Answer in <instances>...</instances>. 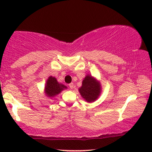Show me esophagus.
I'll list each match as a JSON object with an SVG mask.
<instances>
[{
    "instance_id": "esophagus-1",
    "label": "esophagus",
    "mask_w": 152,
    "mask_h": 152,
    "mask_svg": "<svg viewBox=\"0 0 152 152\" xmlns=\"http://www.w3.org/2000/svg\"><path fill=\"white\" fill-rule=\"evenodd\" d=\"M69 87H70V88L71 89H72V88H74V84H73V83L69 84Z\"/></svg>"
}]
</instances>
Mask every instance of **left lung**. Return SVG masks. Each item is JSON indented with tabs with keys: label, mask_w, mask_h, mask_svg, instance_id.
Returning <instances> with one entry per match:
<instances>
[{
	"label": "left lung",
	"mask_w": 152,
	"mask_h": 152,
	"mask_svg": "<svg viewBox=\"0 0 152 152\" xmlns=\"http://www.w3.org/2000/svg\"><path fill=\"white\" fill-rule=\"evenodd\" d=\"M79 92L87 102H94L99 96L101 85L92 76H86Z\"/></svg>",
	"instance_id": "left-lung-1"
}]
</instances>
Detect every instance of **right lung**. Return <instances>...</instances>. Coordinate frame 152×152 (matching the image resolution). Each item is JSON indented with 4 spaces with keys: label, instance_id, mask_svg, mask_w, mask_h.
<instances>
[{
    "label": "right lung",
    "instance_id": "obj_1",
    "mask_svg": "<svg viewBox=\"0 0 152 152\" xmlns=\"http://www.w3.org/2000/svg\"><path fill=\"white\" fill-rule=\"evenodd\" d=\"M66 86L61 84H59L57 80L54 77H49L46 82L45 86V93L49 97H53L58 94L64 88H66Z\"/></svg>",
    "mask_w": 152,
    "mask_h": 152
}]
</instances>
